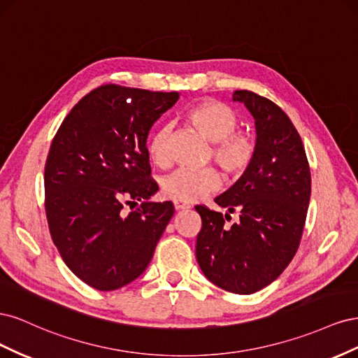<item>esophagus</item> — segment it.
<instances>
[{
    "label": "esophagus",
    "mask_w": 358,
    "mask_h": 358,
    "mask_svg": "<svg viewBox=\"0 0 358 358\" xmlns=\"http://www.w3.org/2000/svg\"><path fill=\"white\" fill-rule=\"evenodd\" d=\"M173 204H175V209L176 210H183V209H188L189 208L188 203L180 201V200H175V201H173Z\"/></svg>",
    "instance_id": "1"
}]
</instances>
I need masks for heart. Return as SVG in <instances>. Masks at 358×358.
I'll list each match as a JSON object with an SVG mask.
<instances>
[{
	"label": "heart",
	"mask_w": 358,
	"mask_h": 358,
	"mask_svg": "<svg viewBox=\"0 0 358 358\" xmlns=\"http://www.w3.org/2000/svg\"><path fill=\"white\" fill-rule=\"evenodd\" d=\"M188 121L199 131L213 142L212 158L227 175L239 178L252 164L255 158L254 138L237 131V116L224 103L204 99L188 107L185 112ZM170 127H159L148 143L150 159L157 166L169 164ZM221 185L220 173L212 167L192 170L178 169L161 180V189L166 197L180 201H197Z\"/></svg>",
	"instance_id": "obj_1"
}]
</instances>
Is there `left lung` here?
I'll return each instance as SVG.
<instances>
[{"instance_id": "obj_1", "label": "left lung", "mask_w": 358, "mask_h": 358, "mask_svg": "<svg viewBox=\"0 0 358 358\" xmlns=\"http://www.w3.org/2000/svg\"><path fill=\"white\" fill-rule=\"evenodd\" d=\"M233 101L255 119L252 164L215 203L229 213L196 206L201 216L196 257L204 276L234 294H252L272 284L296 255L310 199L305 146L287 113L251 91H234Z\"/></svg>"}]
</instances>
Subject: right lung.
I'll list each match as a JSON object with an SVG mask.
<instances>
[{
	"mask_svg": "<svg viewBox=\"0 0 358 358\" xmlns=\"http://www.w3.org/2000/svg\"><path fill=\"white\" fill-rule=\"evenodd\" d=\"M178 92L103 85L64 119L45 166V208L52 241L85 284L113 291L133 282L152 259L175 213L154 203L146 138ZM143 204L125 215L124 203Z\"/></svg>",
	"mask_w": 358,
	"mask_h": 358,
	"instance_id": "1",
	"label": "right lung"
}]
</instances>
